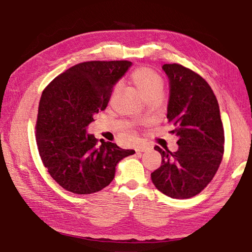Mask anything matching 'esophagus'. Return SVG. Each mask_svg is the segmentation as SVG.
Instances as JSON below:
<instances>
[{
    "instance_id": "esophagus-1",
    "label": "esophagus",
    "mask_w": 252,
    "mask_h": 252,
    "mask_svg": "<svg viewBox=\"0 0 252 252\" xmlns=\"http://www.w3.org/2000/svg\"><path fill=\"white\" fill-rule=\"evenodd\" d=\"M151 147L149 145H140V146H137L136 147V153H145V151H148L150 150Z\"/></svg>"
}]
</instances>
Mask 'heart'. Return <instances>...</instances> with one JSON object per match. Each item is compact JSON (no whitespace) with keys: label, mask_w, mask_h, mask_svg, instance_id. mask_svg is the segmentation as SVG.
<instances>
[{"label":"heart","mask_w":252,"mask_h":252,"mask_svg":"<svg viewBox=\"0 0 252 252\" xmlns=\"http://www.w3.org/2000/svg\"><path fill=\"white\" fill-rule=\"evenodd\" d=\"M130 78L144 97L151 93L162 92L163 78L153 68L147 66L137 67L131 72Z\"/></svg>","instance_id":"heart-1"}]
</instances>
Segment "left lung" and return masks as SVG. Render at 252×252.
I'll return each instance as SVG.
<instances>
[{
	"label": "left lung",
	"mask_w": 252,
	"mask_h": 252,
	"mask_svg": "<svg viewBox=\"0 0 252 252\" xmlns=\"http://www.w3.org/2000/svg\"><path fill=\"white\" fill-rule=\"evenodd\" d=\"M169 79L167 120L178 136V150L155 149L162 165L151 173L156 188L173 198L198 194L213 180L224 153L219 104L207 81L180 64L162 66Z\"/></svg>",
	"instance_id": "obj_1"
}]
</instances>
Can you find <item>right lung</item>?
Listing matches in <instances>:
<instances>
[{
  "label": "right lung",
  "instance_id": "obj_1",
  "mask_svg": "<svg viewBox=\"0 0 252 252\" xmlns=\"http://www.w3.org/2000/svg\"><path fill=\"white\" fill-rule=\"evenodd\" d=\"M130 61L78 63L51 81L40 96L35 136L38 153L50 176L63 189L91 194L112 183L116 166L135 154L110 142H101L87 126L106 108L113 88Z\"/></svg>",
  "mask_w": 252,
  "mask_h": 252
}]
</instances>
